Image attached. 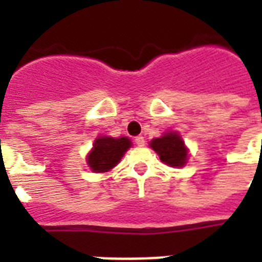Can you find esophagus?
I'll return each mask as SVG.
<instances>
[{"label": "esophagus", "instance_id": "obj_1", "mask_svg": "<svg viewBox=\"0 0 262 262\" xmlns=\"http://www.w3.org/2000/svg\"><path fill=\"white\" fill-rule=\"evenodd\" d=\"M135 143L137 144L139 147H143L144 144H145V140H144L143 136H137V137L135 139Z\"/></svg>", "mask_w": 262, "mask_h": 262}]
</instances>
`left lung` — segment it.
Masks as SVG:
<instances>
[{
  "label": "left lung",
  "instance_id": "8db88e82",
  "mask_svg": "<svg viewBox=\"0 0 262 262\" xmlns=\"http://www.w3.org/2000/svg\"><path fill=\"white\" fill-rule=\"evenodd\" d=\"M149 147L159 155L160 160L170 167H183L189 160V149L178 132H164L163 136L151 140Z\"/></svg>",
  "mask_w": 262,
  "mask_h": 262
}]
</instances>
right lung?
Listing matches in <instances>:
<instances>
[{
    "mask_svg": "<svg viewBox=\"0 0 262 262\" xmlns=\"http://www.w3.org/2000/svg\"><path fill=\"white\" fill-rule=\"evenodd\" d=\"M132 147L130 139L127 137H110L99 136L88 152L87 164L94 172H107L121 162L125 152Z\"/></svg>",
    "mask_w": 262,
    "mask_h": 262,
    "instance_id": "right-lung-1",
    "label": "right lung"
}]
</instances>
